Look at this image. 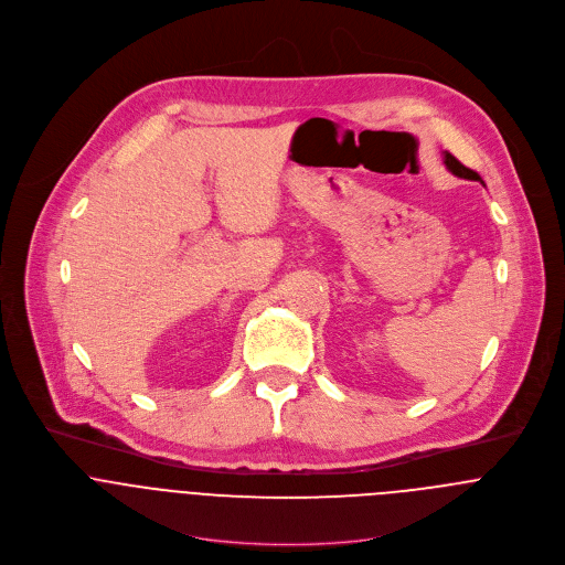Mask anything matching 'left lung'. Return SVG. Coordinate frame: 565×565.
<instances>
[{"label": "left lung", "mask_w": 565, "mask_h": 565, "mask_svg": "<svg viewBox=\"0 0 565 565\" xmlns=\"http://www.w3.org/2000/svg\"><path fill=\"white\" fill-rule=\"evenodd\" d=\"M444 163H446V168L455 174V177H459V179H468V181H479V183H483L481 179H479V174L477 172H472L470 168H466V166H461L450 152H446L444 154Z\"/></svg>", "instance_id": "8db88e82"}]
</instances>
